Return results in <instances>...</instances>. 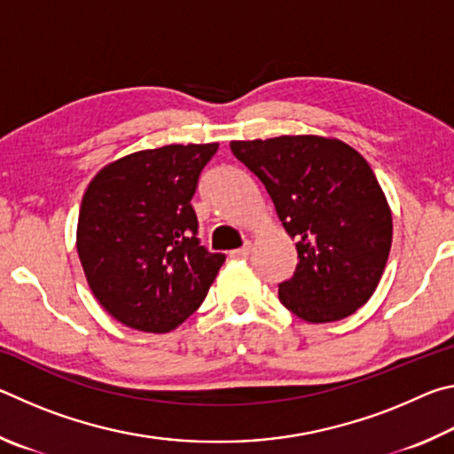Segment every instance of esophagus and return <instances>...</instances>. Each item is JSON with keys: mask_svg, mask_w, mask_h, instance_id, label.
Here are the masks:
<instances>
[{"mask_svg": "<svg viewBox=\"0 0 454 454\" xmlns=\"http://www.w3.org/2000/svg\"><path fill=\"white\" fill-rule=\"evenodd\" d=\"M248 254H250V244H246V246H242V248H236L230 252V256L232 258H248Z\"/></svg>", "mask_w": 454, "mask_h": 454, "instance_id": "esophagus-1", "label": "esophagus"}]
</instances>
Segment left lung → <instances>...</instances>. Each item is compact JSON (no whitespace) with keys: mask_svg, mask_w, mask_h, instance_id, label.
Masks as SVG:
<instances>
[{"mask_svg":"<svg viewBox=\"0 0 454 454\" xmlns=\"http://www.w3.org/2000/svg\"><path fill=\"white\" fill-rule=\"evenodd\" d=\"M296 240L298 264L280 302L312 325L342 320L379 286L393 244V212L360 153L336 137L278 136L230 142Z\"/></svg>","mask_w":454,"mask_h":454,"instance_id":"left-lung-1","label":"left lung"}]
</instances>
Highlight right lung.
Returning <instances> with one entry per match:
<instances>
[{
	"label": "right lung",
	"mask_w": 454,
	"mask_h": 454,
	"mask_svg": "<svg viewBox=\"0 0 454 454\" xmlns=\"http://www.w3.org/2000/svg\"><path fill=\"white\" fill-rule=\"evenodd\" d=\"M218 144H170L114 160L83 194L75 246L98 302L121 325L170 333L224 264L200 246L190 200Z\"/></svg>",
	"instance_id": "obj_1"
}]
</instances>
